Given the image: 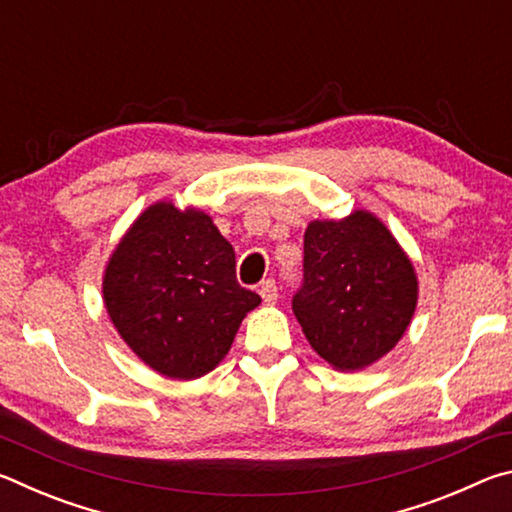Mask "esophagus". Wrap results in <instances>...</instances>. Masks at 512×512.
<instances>
[{
    "instance_id": "1",
    "label": "esophagus",
    "mask_w": 512,
    "mask_h": 512,
    "mask_svg": "<svg viewBox=\"0 0 512 512\" xmlns=\"http://www.w3.org/2000/svg\"><path fill=\"white\" fill-rule=\"evenodd\" d=\"M259 296H262L266 305H275V302H277V284H275V280H266L262 287H259Z\"/></svg>"
}]
</instances>
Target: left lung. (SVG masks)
<instances>
[{"label": "left lung", "instance_id": "8db88e82", "mask_svg": "<svg viewBox=\"0 0 512 512\" xmlns=\"http://www.w3.org/2000/svg\"><path fill=\"white\" fill-rule=\"evenodd\" d=\"M418 305V275L384 221L354 210L305 230V284L293 314L329 366H372L402 339Z\"/></svg>", "mask_w": 512, "mask_h": 512}]
</instances>
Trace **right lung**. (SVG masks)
Here are the masks:
<instances>
[{
	"instance_id": "obj_1",
	"label": "right lung",
	"mask_w": 512,
	"mask_h": 512,
	"mask_svg": "<svg viewBox=\"0 0 512 512\" xmlns=\"http://www.w3.org/2000/svg\"><path fill=\"white\" fill-rule=\"evenodd\" d=\"M262 298L241 287L235 250L198 207L158 201L137 216L103 271L112 325L146 366L198 379L228 354Z\"/></svg>"
}]
</instances>
